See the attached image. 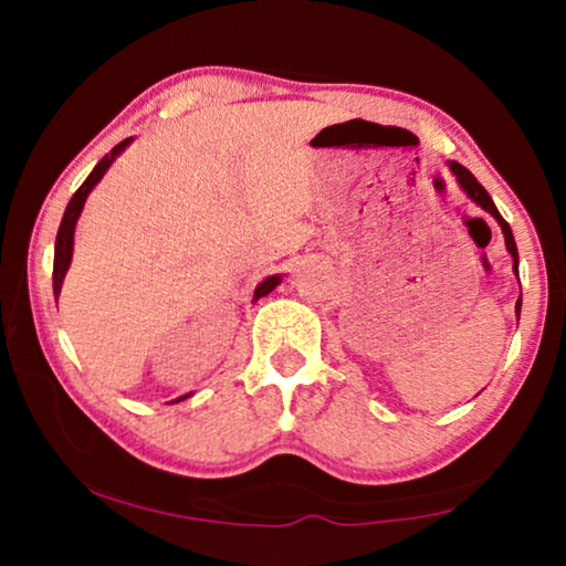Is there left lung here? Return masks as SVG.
<instances>
[{"mask_svg":"<svg viewBox=\"0 0 566 566\" xmlns=\"http://www.w3.org/2000/svg\"><path fill=\"white\" fill-rule=\"evenodd\" d=\"M449 169H452V175L457 177V181H459V187H462L464 191H467V197L472 199V202H476L479 207L484 209V212H490L494 219H496V224L502 227V234H504V242H506V252L512 254V260H514V266L512 270L516 272V280H520V254H516V244H514V234H512V229H510V224L504 222V217L500 214V209L494 207V202H492V197L486 195V189L479 185V181L474 179V175L472 171H469L467 167H462L459 165V161H449ZM520 310H522V296L520 300H516V319H520Z\"/></svg>","mask_w":566,"mask_h":566,"instance_id":"left-lung-1","label":"left lung"}]
</instances>
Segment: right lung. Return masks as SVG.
I'll return each mask as SVG.
<instances>
[{"mask_svg":"<svg viewBox=\"0 0 566 566\" xmlns=\"http://www.w3.org/2000/svg\"><path fill=\"white\" fill-rule=\"evenodd\" d=\"M132 142V137L129 139H124V142H119L117 147H114L109 155H104L99 161H97V167L92 169V175L84 179V185L74 191V197L70 199V205H66V209H64V217H62V224H60V232H56V242H54V272H52V282H54V300L56 296H60V292H62V282H64V274H66V270H70V264H72V252H74V227H76V219H80V214H82V209H84V202H87V197H90V191L97 187V181L104 177V171L109 169V165L114 159H117L124 149H127V145ZM282 282V276L280 274H274V276H266V280L256 286L254 290V300H260V296H264V294H270L276 284ZM189 395H185V397H179L177 401H181V399H187Z\"/></svg>","mask_w":566,"mask_h":566,"instance_id":"obj_1","label":"right lung"}]
</instances>
